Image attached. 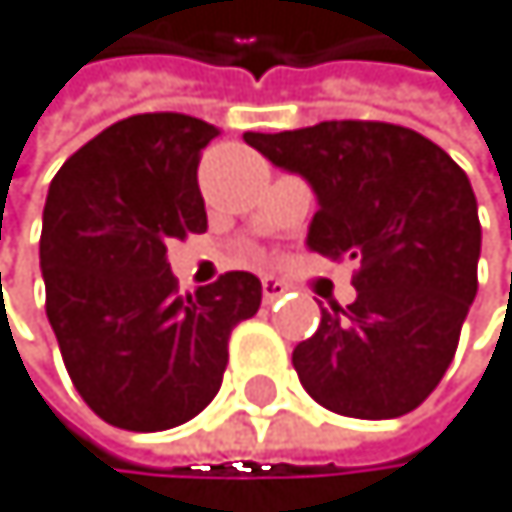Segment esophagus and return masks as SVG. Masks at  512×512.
<instances>
[{
  "mask_svg": "<svg viewBox=\"0 0 512 512\" xmlns=\"http://www.w3.org/2000/svg\"><path fill=\"white\" fill-rule=\"evenodd\" d=\"M284 290H287V284L284 281H278V278H272V275H265L262 278V297L265 300H278V297H284Z\"/></svg>",
  "mask_w": 512,
  "mask_h": 512,
  "instance_id": "esophagus-1",
  "label": "esophagus"
}]
</instances>
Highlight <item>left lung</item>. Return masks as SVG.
I'll return each mask as SVG.
<instances>
[{
    "mask_svg": "<svg viewBox=\"0 0 512 512\" xmlns=\"http://www.w3.org/2000/svg\"><path fill=\"white\" fill-rule=\"evenodd\" d=\"M319 200L306 247L359 262L356 300L322 309L294 347L309 397L353 419H397L438 388L479 290L482 225L466 171L385 121L243 134Z\"/></svg>",
    "mask_w": 512,
    "mask_h": 512,
    "instance_id": "1",
    "label": "left lung"
}]
</instances>
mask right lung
Segmentation results:
<instances>
[{
  "mask_svg": "<svg viewBox=\"0 0 512 512\" xmlns=\"http://www.w3.org/2000/svg\"><path fill=\"white\" fill-rule=\"evenodd\" d=\"M218 127L178 112L121 118L58 168L40 237L46 316L77 394L109 425L165 432L222 388L231 328L262 284L228 272L181 297L174 237L206 231L196 165Z\"/></svg>",
  "mask_w": 512,
  "mask_h": 512,
  "instance_id": "add662e5",
  "label": "right lung"
}]
</instances>
